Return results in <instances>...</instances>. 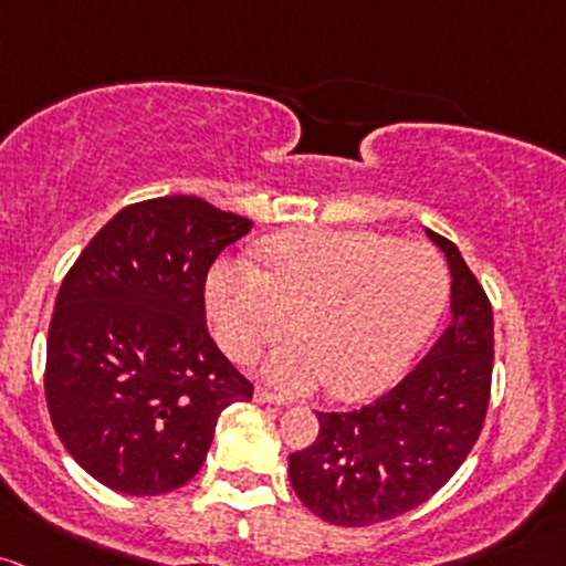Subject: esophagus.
Listing matches in <instances>:
<instances>
[{
	"mask_svg": "<svg viewBox=\"0 0 566 566\" xmlns=\"http://www.w3.org/2000/svg\"><path fill=\"white\" fill-rule=\"evenodd\" d=\"M254 402H260V406H287V400H284V397H279V395H273V392H269V389H254Z\"/></svg>",
	"mask_w": 566,
	"mask_h": 566,
	"instance_id": "1",
	"label": "esophagus"
}]
</instances>
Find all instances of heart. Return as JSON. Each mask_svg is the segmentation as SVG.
I'll list each match as a JSON object with an SVG mask.
<instances>
[{"label":"heart","mask_w":566,"mask_h":566,"mask_svg":"<svg viewBox=\"0 0 566 566\" xmlns=\"http://www.w3.org/2000/svg\"><path fill=\"white\" fill-rule=\"evenodd\" d=\"M449 271L427 244L370 231H303L263 247V269L220 260L207 279L217 344L247 363L290 331L263 378L290 395L357 400L387 389L413 363L443 314Z\"/></svg>","instance_id":"heart-1"}]
</instances>
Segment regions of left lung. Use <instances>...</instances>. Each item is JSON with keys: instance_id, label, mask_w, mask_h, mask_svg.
I'll use <instances>...</instances> for the list:
<instances>
[{"instance_id": "obj_1", "label": "left lung", "mask_w": 566, "mask_h": 566, "mask_svg": "<svg viewBox=\"0 0 566 566\" xmlns=\"http://www.w3.org/2000/svg\"><path fill=\"white\" fill-rule=\"evenodd\" d=\"M451 271V319L427 357L387 395L346 413H316L319 434L290 454L303 505L338 526H368L413 511L473 451L489 408L492 303L462 252L424 228Z\"/></svg>"}]
</instances>
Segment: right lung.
I'll use <instances>...</instances> for the list:
<instances>
[{
  "mask_svg": "<svg viewBox=\"0 0 566 566\" xmlns=\"http://www.w3.org/2000/svg\"><path fill=\"white\" fill-rule=\"evenodd\" d=\"M252 220L196 196L120 209L61 282L45 397L61 443L120 494L155 496L201 470L220 413L252 384L207 331L203 284Z\"/></svg>",
  "mask_w": 566,
  "mask_h": 566,
  "instance_id": "add662e5",
  "label": "right lung"
}]
</instances>
